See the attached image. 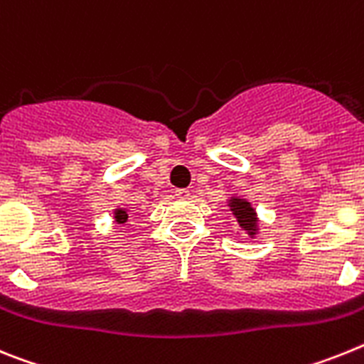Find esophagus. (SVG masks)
Here are the masks:
<instances>
[{"instance_id": "esophagus-1", "label": "esophagus", "mask_w": 364, "mask_h": 364, "mask_svg": "<svg viewBox=\"0 0 364 364\" xmlns=\"http://www.w3.org/2000/svg\"><path fill=\"white\" fill-rule=\"evenodd\" d=\"M188 194H191V192L186 191V188H178V191H176V196H178V198H188Z\"/></svg>"}]
</instances>
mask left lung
I'll use <instances>...</instances> for the list:
<instances>
[{
  "instance_id": "left-lung-1",
  "label": "left lung",
  "mask_w": 364,
  "mask_h": 364,
  "mask_svg": "<svg viewBox=\"0 0 364 364\" xmlns=\"http://www.w3.org/2000/svg\"><path fill=\"white\" fill-rule=\"evenodd\" d=\"M230 213L235 214L236 220H238L240 227L243 230H247L249 236L257 235V218H255V210H252L251 203H247L245 200H240V198H232L229 201Z\"/></svg>"
}]
</instances>
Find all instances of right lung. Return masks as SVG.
<instances>
[{
	"label": "right lung",
	"instance_id": "right-lung-1",
	"mask_svg": "<svg viewBox=\"0 0 364 364\" xmlns=\"http://www.w3.org/2000/svg\"><path fill=\"white\" fill-rule=\"evenodd\" d=\"M128 220V214H126L124 208H117L115 210V221L117 223H124Z\"/></svg>",
	"mask_w": 364,
	"mask_h": 364
}]
</instances>
